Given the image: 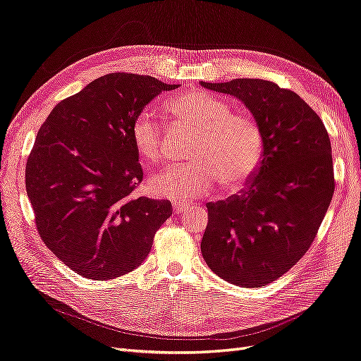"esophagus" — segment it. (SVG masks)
Masks as SVG:
<instances>
[{"instance_id":"34e87169","label":"esophagus","mask_w":361,"mask_h":361,"mask_svg":"<svg viewBox=\"0 0 361 361\" xmlns=\"http://www.w3.org/2000/svg\"><path fill=\"white\" fill-rule=\"evenodd\" d=\"M192 208L190 204H184V202H172V209H173V214H181L183 211Z\"/></svg>"}]
</instances>
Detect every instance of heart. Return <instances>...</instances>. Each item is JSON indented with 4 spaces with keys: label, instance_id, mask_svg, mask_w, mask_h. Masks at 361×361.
<instances>
[{
    "label": "heart",
    "instance_id": "obj_1",
    "mask_svg": "<svg viewBox=\"0 0 361 361\" xmlns=\"http://www.w3.org/2000/svg\"><path fill=\"white\" fill-rule=\"evenodd\" d=\"M178 122L199 130L190 152L192 162L176 164L154 173L147 190L156 197L192 199L207 195L216 183L236 189L257 171L264 140L255 120L232 114L231 106L204 92H188L168 102ZM132 144L141 160L156 164L164 156L162 129L152 111H141L130 126Z\"/></svg>",
    "mask_w": 361,
    "mask_h": 361
}]
</instances>
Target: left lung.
I'll return each mask as SVG.
<instances>
[{"label":"left lung","mask_w":361,"mask_h":361,"mask_svg":"<svg viewBox=\"0 0 361 361\" xmlns=\"http://www.w3.org/2000/svg\"><path fill=\"white\" fill-rule=\"evenodd\" d=\"M201 86L244 102L264 140L263 159L247 188L207 204L202 256L224 281L263 287L303 257L329 209L335 192L329 133L298 93L268 80Z\"/></svg>","instance_id":"left-lung-1"}]
</instances>
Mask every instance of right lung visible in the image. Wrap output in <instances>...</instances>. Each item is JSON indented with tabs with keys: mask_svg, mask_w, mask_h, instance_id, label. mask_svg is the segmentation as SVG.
Masks as SVG:
<instances>
[{
	"mask_svg": "<svg viewBox=\"0 0 361 361\" xmlns=\"http://www.w3.org/2000/svg\"><path fill=\"white\" fill-rule=\"evenodd\" d=\"M166 85L111 73L65 98L39 128L25 169L37 231L70 269L105 281L137 269L169 201L132 196L142 181L130 126Z\"/></svg>",
	"mask_w": 361,
	"mask_h": 361,
	"instance_id": "right-lung-1",
	"label": "right lung"
}]
</instances>
